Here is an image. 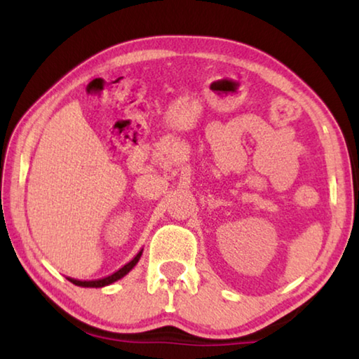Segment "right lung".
Returning <instances> with one entry per match:
<instances>
[{"instance_id":"1","label":"right lung","mask_w":359,"mask_h":359,"mask_svg":"<svg viewBox=\"0 0 359 359\" xmlns=\"http://www.w3.org/2000/svg\"><path fill=\"white\" fill-rule=\"evenodd\" d=\"M142 250H144V248H141V250L137 252V255H136L135 258H133L131 261H128V263H126L123 267H120L118 271H115L114 274H111V276L98 278V280H77V278L68 277V280H69L71 283L77 285V287H83V288H102V287H107V285L117 282V280H120L121 277H125L126 274H128V272L133 269V267H135V266L137 264V261L141 259Z\"/></svg>"}]
</instances>
